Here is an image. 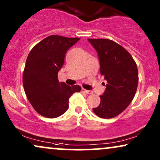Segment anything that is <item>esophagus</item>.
I'll return each mask as SVG.
<instances>
[{
	"label": "esophagus",
	"instance_id": "obj_1",
	"mask_svg": "<svg viewBox=\"0 0 160 160\" xmlns=\"http://www.w3.org/2000/svg\"><path fill=\"white\" fill-rule=\"evenodd\" d=\"M82 92H84L87 93V94H92V93H93L92 91H91V90H87V89H84V88H82Z\"/></svg>",
	"mask_w": 160,
	"mask_h": 160
}]
</instances>
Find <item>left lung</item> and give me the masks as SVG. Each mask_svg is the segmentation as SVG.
Returning a JSON list of instances; mask_svg holds the SVG:
<instances>
[{"instance_id": "8db88e82", "label": "left lung", "mask_w": 160, "mask_h": 160, "mask_svg": "<svg viewBox=\"0 0 160 160\" xmlns=\"http://www.w3.org/2000/svg\"><path fill=\"white\" fill-rule=\"evenodd\" d=\"M98 52L100 74L107 82L100 103L92 108L103 119L117 117L125 110L135 97L138 72L132 57L127 50L108 39H88Z\"/></svg>"}]
</instances>
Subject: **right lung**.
<instances>
[{
  "label": "right lung",
  "instance_id": "add662e5",
  "mask_svg": "<svg viewBox=\"0 0 160 160\" xmlns=\"http://www.w3.org/2000/svg\"><path fill=\"white\" fill-rule=\"evenodd\" d=\"M79 38L49 36L32 48L23 72V87L28 100L39 114L56 118L68 108L69 98L78 92V85L59 82L58 73L65 55Z\"/></svg>",
  "mask_w": 160,
  "mask_h": 160
}]
</instances>
